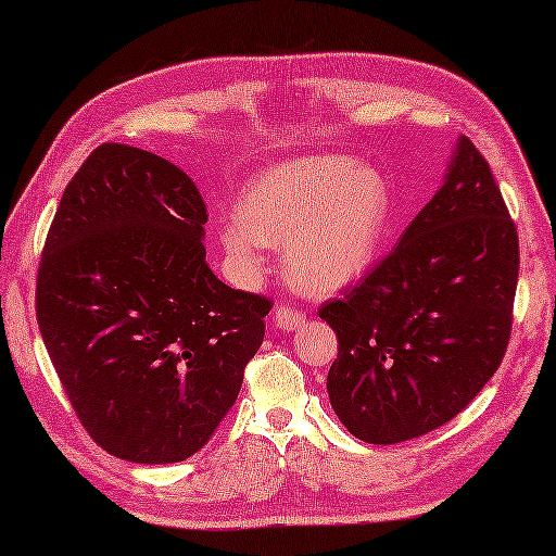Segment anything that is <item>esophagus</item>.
<instances>
[{
	"instance_id": "esophagus-1",
	"label": "esophagus",
	"mask_w": 556,
	"mask_h": 556,
	"mask_svg": "<svg viewBox=\"0 0 556 556\" xmlns=\"http://www.w3.org/2000/svg\"><path fill=\"white\" fill-rule=\"evenodd\" d=\"M271 320H275V325L281 329H299L305 323V313L293 308V305H279Z\"/></svg>"
}]
</instances>
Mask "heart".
<instances>
[{
	"mask_svg": "<svg viewBox=\"0 0 556 556\" xmlns=\"http://www.w3.org/2000/svg\"><path fill=\"white\" fill-rule=\"evenodd\" d=\"M392 212L382 174L344 155L277 164L245 186L239 217L219 227V243L243 277L265 267V245H285V275L313 293L358 279L380 251Z\"/></svg>",
	"mask_w": 556,
	"mask_h": 556,
	"instance_id": "heart-1",
	"label": "heart"
}]
</instances>
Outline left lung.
Masks as SVG:
<instances>
[{"label": "left lung", "instance_id": "left-lung-1", "mask_svg": "<svg viewBox=\"0 0 556 556\" xmlns=\"http://www.w3.org/2000/svg\"><path fill=\"white\" fill-rule=\"evenodd\" d=\"M516 281V224L460 136L444 186L394 251L320 305L339 341L327 392L346 430L396 444L458 416L509 346Z\"/></svg>", "mask_w": 556, "mask_h": 556}]
</instances>
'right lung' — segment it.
I'll list each match as a JSON object with an SVG mask.
<instances>
[{"label": "right lung", "instance_id": "add662e5", "mask_svg": "<svg viewBox=\"0 0 556 556\" xmlns=\"http://www.w3.org/2000/svg\"><path fill=\"white\" fill-rule=\"evenodd\" d=\"M207 207L155 152L102 143L47 231L35 315L88 434L134 464L200 452L241 392L271 301L205 263Z\"/></svg>", "mask_w": 556, "mask_h": 556}]
</instances>
